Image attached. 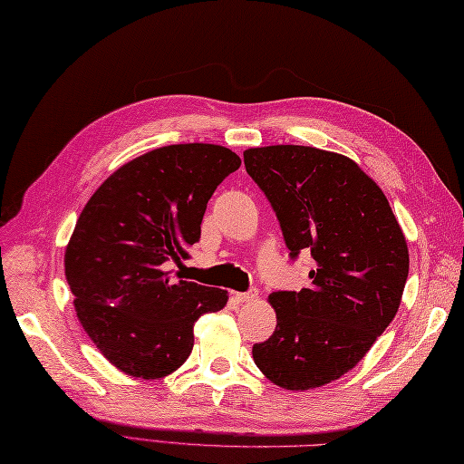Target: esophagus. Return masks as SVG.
Here are the masks:
<instances>
[{"label": "esophagus", "instance_id": "obj_1", "mask_svg": "<svg viewBox=\"0 0 464 464\" xmlns=\"http://www.w3.org/2000/svg\"><path fill=\"white\" fill-rule=\"evenodd\" d=\"M234 298L238 302H254V300H258V290L252 288L248 292H234Z\"/></svg>", "mask_w": 464, "mask_h": 464}]
</instances>
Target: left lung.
I'll use <instances>...</instances> for the list:
<instances>
[{"instance_id": "left-lung-1", "label": "left lung", "mask_w": 464, "mask_h": 464, "mask_svg": "<svg viewBox=\"0 0 464 464\" xmlns=\"http://www.w3.org/2000/svg\"><path fill=\"white\" fill-rule=\"evenodd\" d=\"M276 212L290 258L310 252L308 288L268 296L276 330L252 346L274 384L310 391L362 361L399 310L409 248L381 188L351 158L310 146L244 152Z\"/></svg>"}]
</instances>
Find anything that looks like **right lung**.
<instances>
[{
	"instance_id": "obj_1",
	"label": "right lung",
	"mask_w": 464,
	"mask_h": 464,
	"mask_svg": "<svg viewBox=\"0 0 464 464\" xmlns=\"http://www.w3.org/2000/svg\"><path fill=\"white\" fill-rule=\"evenodd\" d=\"M240 168L232 150L174 144L116 169L83 208L65 248L78 318L100 353L136 378H162L192 353L194 324L226 290L169 276L216 188Z\"/></svg>"
}]
</instances>
